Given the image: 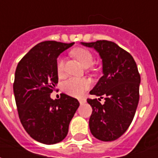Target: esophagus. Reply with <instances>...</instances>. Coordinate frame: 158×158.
<instances>
[{
  "instance_id": "34e87169",
  "label": "esophagus",
  "mask_w": 158,
  "mask_h": 158,
  "mask_svg": "<svg viewBox=\"0 0 158 158\" xmlns=\"http://www.w3.org/2000/svg\"><path fill=\"white\" fill-rule=\"evenodd\" d=\"M79 103L82 105V104H84V103L86 102V100L85 99H80V100H79Z\"/></svg>"
}]
</instances>
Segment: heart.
I'll return each instance as SVG.
<instances>
[{"label": "heart", "mask_w": 158, "mask_h": 158, "mask_svg": "<svg viewBox=\"0 0 158 158\" xmlns=\"http://www.w3.org/2000/svg\"><path fill=\"white\" fill-rule=\"evenodd\" d=\"M72 54L85 68H89L93 64L94 57H93L92 54L86 49H74L72 52ZM56 70H57V73L60 76L63 74L64 60L62 57H59L56 61ZM89 86H90V83L88 79L73 77L63 83L62 89L64 90V92L69 94L70 96L79 97L84 95V93L89 89Z\"/></svg>", "instance_id": "b5f03b06"}]
</instances>
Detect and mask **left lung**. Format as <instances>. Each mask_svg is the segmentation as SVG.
<instances>
[{
  "mask_svg": "<svg viewBox=\"0 0 158 158\" xmlns=\"http://www.w3.org/2000/svg\"><path fill=\"white\" fill-rule=\"evenodd\" d=\"M81 45L98 52L102 62L103 75L89 93L105 97L102 104L97 99H87L92 107L89 126L94 137L102 141L115 140L132 123L139 103L140 76L133 56L108 40Z\"/></svg>",
  "mask_w": 158,
  "mask_h": 158,
  "instance_id": "1",
  "label": "left lung"
}]
</instances>
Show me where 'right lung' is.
<instances>
[{
  "label": "right lung",
  "instance_id": "1",
  "mask_svg": "<svg viewBox=\"0 0 158 158\" xmlns=\"http://www.w3.org/2000/svg\"><path fill=\"white\" fill-rule=\"evenodd\" d=\"M74 43L40 42L19 62L13 92L20 121L26 132L38 142L52 145L65 138L78 109V100L62 94L51 98L58 83L56 59Z\"/></svg>",
  "mask_w": 158,
  "mask_h": 158
}]
</instances>
